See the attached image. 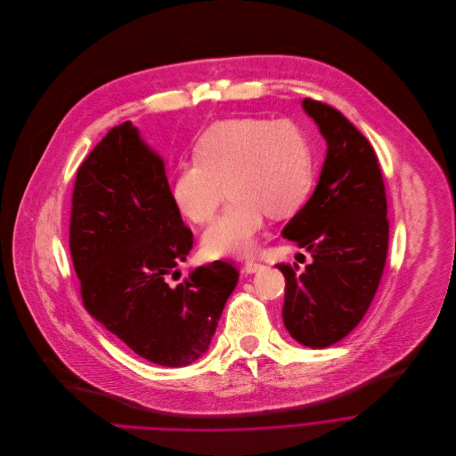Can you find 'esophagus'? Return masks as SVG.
Segmentation results:
<instances>
[{
  "label": "esophagus",
  "mask_w": 456,
  "mask_h": 456,
  "mask_svg": "<svg viewBox=\"0 0 456 456\" xmlns=\"http://www.w3.org/2000/svg\"><path fill=\"white\" fill-rule=\"evenodd\" d=\"M260 267H262V264H260V262H255V260H251V258H248V260L244 262V271H246V273H256Z\"/></svg>",
  "instance_id": "esophagus-1"
}]
</instances>
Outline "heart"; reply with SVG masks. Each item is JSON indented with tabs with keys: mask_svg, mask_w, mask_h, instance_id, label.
Listing matches in <instances>:
<instances>
[{
	"mask_svg": "<svg viewBox=\"0 0 456 456\" xmlns=\"http://www.w3.org/2000/svg\"><path fill=\"white\" fill-rule=\"evenodd\" d=\"M314 181L309 138L291 120L240 117L210 126L194 143V159L172 177V201L194 224L223 216L203 235L210 256L246 255L255 248L264 217L288 219L305 203Z\"/></svg>",
	"mask_w": 456,
	"mask_h": 456,
	"instance_id": "b5f03b06",
	"label": "heart"
}]
</instances>
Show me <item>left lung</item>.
<instances>
[{"instance_id":"left-lung-1","label":"left lung","mask_w":456,"mask_h":456,"mask_svg":"<svg viewBox=\"0 0 456 456\" xmlns=\"http://www.w3.org/2000/svg\"><path fill=\"white\" fill-rule=\"evenodd\" d=\"M327 140L314 194L282 235L307 248L313 264H279L286 277L282 307L291 338L325 348L355 329L379 288L388 253L385 181L370 142L338 110L302 102Z\"/></svg>"}]
</instances>
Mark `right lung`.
<instances>
[{"label":"right lung","instance_id":"add662e5","mask_svg":"<svg viewBox=\"0 0 456 456\" xmlns=\"http://www.w3.org/2000/svg\"><path fill=\"white\" fill-rule=\"evenodd\" d=\"M192 244L163 159L131 122L115 126L77 170L69 253L86 311L161 367H187L207 352L239 281L232 262L214 260L170 288Z\"/></svg>","mask_w":456,"mask_h":456}]
</instances>
